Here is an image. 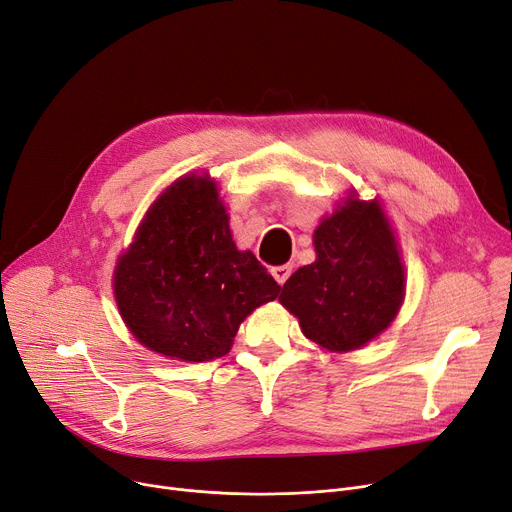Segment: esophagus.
I'll list each match as a JSON object with an SVG mask.
<instances>
[{
  "label": "esophagus",
  "instance_id": "34e87169",
  "mask_svg": "<svg viewBox=\"0 0 512 512\" xmlns=\"http://www.w3.org/2000/svg\"><path fill=\"white\" fill-rule=\"evenodd\" d=\"M290 272H292V267H290V265H276V267H272V276L276 278V282H278L280 286L288 280Z\"/></svg>",
  "mask_w": 512,
  "mask_h": 512
}]
</instances>
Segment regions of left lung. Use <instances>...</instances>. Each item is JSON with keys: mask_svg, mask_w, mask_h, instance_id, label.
I'll use <instances>...</instances> for the list:
<instances>
[{"mask_svg": "<svg viewBox=\"0 0 512 512\" xmlns=\"http://www.w3.org/2000/svg\"><path fill=\"white\" fill-rule=\"evenodd\" d=\"M317 259L282 286L303 334L346 353L382 334L405 297V267L378 201L348 199L313 234Z\"/></svg>", "mask_w": 512, "mask_h": 512, "instance_id": "left-lung-1", "label": "left lung"}]
</instances>
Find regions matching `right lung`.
Masks as SVG:
<instances>
[{"instance_id": "right-lung-1", "label": "right lung", "mask_w": 512, "mask_h": 512, "mask_svg": "<svg viewBox=\"0 0 512 512\" xmlns=\"http://www.w3.org/2000/svg\"><path fill=\"white\" fill-rule=\"evenodd\" d=\"M114 288L134 338L195 363L226 355L240 321L280 292L251 251L236 249L218 188L195 176L174 182L149 209L118 261Z\"/></svg>"}]
</instances>
